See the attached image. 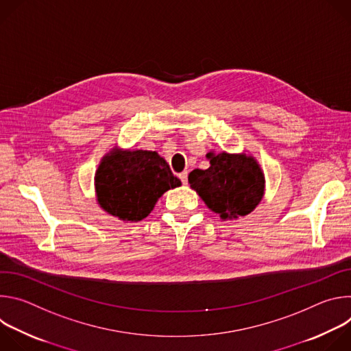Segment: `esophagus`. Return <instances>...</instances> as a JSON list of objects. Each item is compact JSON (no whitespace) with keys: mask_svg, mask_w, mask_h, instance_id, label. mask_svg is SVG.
Here are the masks:
<instances>
[{"mask_svg":"<svg viewBox=\"0 0 351 351\" xmlns=\"http://www.w3.org/2000/svg\"><path fill=\"white\" fill-rule=\"evenodd\" d=\"M179 179L182 180V183H183V184H187V172H186V171H183L182 173H179Z\"/></svg>","mask_w":351,"mask_h":351,"instance_id":"1","label":"esophagus"}]
</instances>
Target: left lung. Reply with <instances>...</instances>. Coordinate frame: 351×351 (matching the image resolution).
Masks as SVG:
<instances>
[{
  "label": "left lung",
  "instance_id": "8db88e82",
  "mask_svg": "<svg viewBox=\"0 0 351 351\" xmlns=\"http://www.w3.org/2000/svg\"><path fill=\"white\" fill-rule=\"evenodd\" d=\"M211 167L194 169L189 175L190 187L222 219L252 213L264 194V173L253 157L208 153Z\"/></svg>",
  "mask_w": 351,
  "mask_h": 351
}]
</instances>
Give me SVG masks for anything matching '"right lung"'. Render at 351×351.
<instances>
[{"label":"right lung","instance_id":"obj_1","mask_svg":"<svg viewBox=\"0 0 351 351\" xmlns=\"http://www.w3.org/2000/svg\"><path fill=\"white\" fill-rule=\"evenodd\" d=\"M168 162L156 152H118L106 156L95 173L98 204L122 221L137 222L153 211L157 199L180 186Z\"/></svg>","mask_w":351,"mask_h":351}]
</instances>
